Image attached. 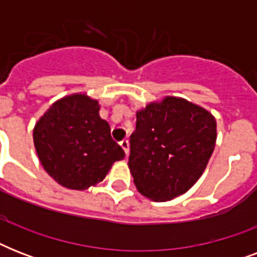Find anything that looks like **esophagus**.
I'll use <instances>...</instances> for the list:
<instances>
[{
	"mask_svg": "<svg viewBox=\"0 0 257 257\" xmlns=\"http://www.w3.org/2000/svg\"><path fill=\"white\" fill-rule=\"evenodd\" d=\"M120 145H121V148L124 149L125 155L128 156V155H129V141L128 140H122L120 143Z\"/></svg>",
	"mask_w": 257,
	"mask_h": 257,
	"instance_id": "esophagus-1",
	"label": "esophagus"
}]
</instances>
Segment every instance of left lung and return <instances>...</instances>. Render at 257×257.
Listing matches in <instances>:
<instances>
[{
    "label": "left lung",
    "instance_id": "obj_1",
    "mask_svg": "<svg viewBox=\"0 0 257 257\" xmlns=\"http://www.w3.org/2000/svg\"><path fill=\"white\" fill-rule=\"evenodd\" d=\"M129 171L141 195L168 201L189 191L215 149L216 118L200 105L167 96L136 112Z\"/></svg>",
    "mask_w": 257,
    "mask_h": 257
}]
</instances>
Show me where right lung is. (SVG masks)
<instances>
[{
	"label": "right lung",
	"mask_w": 257,
	"mask_h": 257,
	"mask_svg": "<svg viewBox=\"0 0 257 257\" xmlns=\"http://www.w3.org/2000/svg\"><path fill=\"white\" fill-rule=\"evenodd\" d=\"M98 110V101L85 93H74L53 102L34 125L33 143L40 163L68 189L94 187L114 161L125 157Z\"/></svg>",
	"instance_id": "obj_1"
}]
</instances>
